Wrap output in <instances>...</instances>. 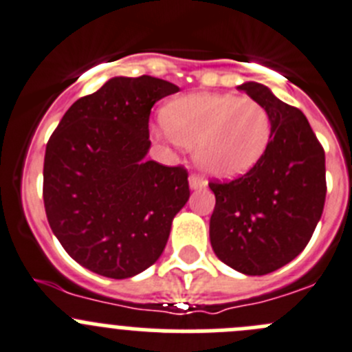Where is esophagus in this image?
<instances>
[{
    "label": "esophagus",
    "instance_id": "34e87169",
    "mask_svg": "<svg viewBox=\"0 0 352 352\" xmlns=\"http://www.w3.org/2000/svg\"><path fill=\"white\" fill-rule=\"evenodd\" d=\"M205 186H206V180L203 179V177L195 175V173L189 177V187H191V189H201V187Z\"/></svg>",
    "mask_w": 352,
    "mask_h": 352
}]
</instances>
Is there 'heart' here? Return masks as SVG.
<instances>
[{"mask_svg": "<svg viewBox=\"0 0 352 352\" xmlns=\"http://www.w3.org/2000/svg\"><path fill=\"white\" fill-rule=\"evenodd\" d=\"M170 140L195 149L196 165L217 179L250 172L272 139V120L250 97L192 94L175 98L161 114Z\"/></svg>", "mask_w": 352, "mask_h": 352, "instance_id": "1", "label": "heart"}]
</instances>
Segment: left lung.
Wrapping results in <instances>:
<instances>
[{"instance_id": "obj_1", "label": "left lung", "mask_w": 352, "mask_h": 352, "mask_svg": "<svg viewBox=\"0 0 352 352\" xmlns=\"http://www.w3.org/2000/svg\"><path fill=\"white\" fill-rule=\"evenodd\" d=\"M272 120L264 157L231 182H210V243L224 264L248 276L283 267L305 248L327 196L324 151L300 109L255 81L239 85Z\"/></svg>"}]
</instances>
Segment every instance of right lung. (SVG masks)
<instances>
[{
	"mask_svg": "<svg viewBox=\"0 0 352 352\" xmlns=\"http://www.w3.org/2000/svg\"><path fill=\"white\" fill-rule=\"evenodd\" d=\"M179 87L111 78L78 98L52 133L43 166L48 224L78 264L124 280L146 271L189 199L187 170L147 161L149 114Z\"/></svg>",
	"mask_w": 352,
	"mask_h": 352,
	"instance_id": "right-lung-1",
	"label": "right lung"
}]
</instances>
